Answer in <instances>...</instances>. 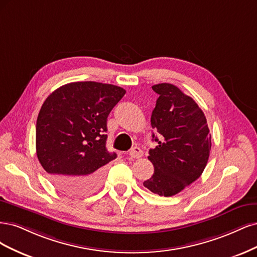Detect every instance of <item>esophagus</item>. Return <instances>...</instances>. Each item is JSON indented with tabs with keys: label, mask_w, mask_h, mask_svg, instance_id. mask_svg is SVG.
<instances>
[{
	"label": "esophagus",
	"mask_w": 257,
	"mask_h": 257,
	"mask_svg": "<svg viewBox=\"0 0 257 257\" xmlns=\"http://www.w3.org/2000/svg\"><path fill=\"white\" fill-rule=\"evenodd\" d=\"M129 156L131 158H140L143 156V151L140 147H134L129 153Z\"/></svg>",
	"instance_id": "34e87169"
}]
</instances>
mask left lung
I'll return each instance as SVG.
<instances>
[{
    "label": "left lung",
    "mask_w": 257,
    "mask_h": 257,
    "mask_svg": "<svg viewBox=\"0 0 257 257\" xmlns=\"http://www.w3.org/2000/svg\"><path fill=\"white\" fill-rule=\"evenodd\" d=\"M159 95L152 113L153 134L158 143L150 151L153 176L143 185L160 196L179 193L202 175L211 150V135L201 107L170 83L152 87Z\"/></svg>",
    "instance_id": "left-lung-1"
}]
</instances>
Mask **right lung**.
<instances>
[{
  "instance_id": "1",
  "label": "right lung",
  "mask_w": 257,
  "mask_h": 257,
  "mask_svg": "<svg viewBox=\"0 0 257 257\" xmlns=\"http://www.w3.org/2000/svg\"><path fill=\"white\" fill-rule=\"evenodd\" d=\"M126 90L99 82H72L48 96L36 122V154L52 183L70 195L92 194L101 186L106 119Z\"/></svg>"
}]
</instances>
